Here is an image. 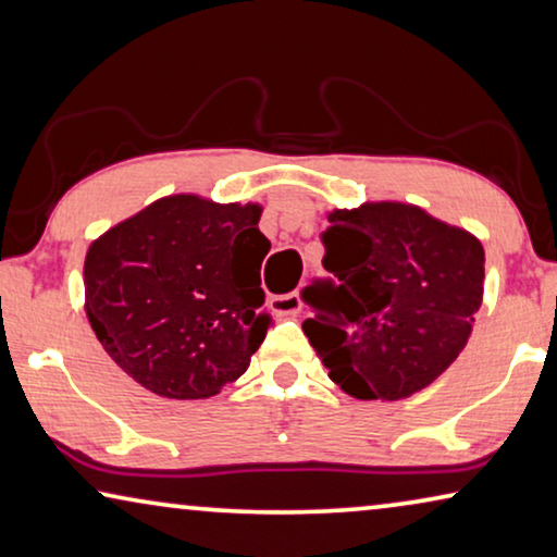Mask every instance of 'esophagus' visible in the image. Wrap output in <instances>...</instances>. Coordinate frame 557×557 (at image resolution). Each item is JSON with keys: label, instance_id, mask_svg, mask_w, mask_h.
I'll return each mask as SVG.
<instances>
[{"label": "esophagus", "instance_id": "1", "mask_svg": "<svg viewBox=\"0 0 557 557\" xmlns=\"http://www.w3.org/2000/svg\"><path fill=\"white\" fill-rule=\"evenodd\" d=\"M272 310L282 318H295V314H300L302 310V300L297 293H289V295H280V297H272Z\"/></svg>", "mask_w": 557, "mask_h": 557}]
</instances>
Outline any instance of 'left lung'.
Here are the masks:
<instances>
[{"label": "left lung", "instance_id": "8db88e82", "mask_svg": "<svg viewBox=\"0 0 557 557\" xmlns=\"http://www.w3.org/2000/svg\"><path fill=\"white\" fill-rule=\"evenodd\" d=\"M325 270L305 287V335L330 380L358 400H403L443 375L483 305L485 250L422 207L364 202L332 210Z\"/></svg>", "mask_w": 557, "mask_h": 557}]
</instances>
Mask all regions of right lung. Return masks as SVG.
<instances>
[{"instance_id": "right-lung-1", "label": "right lung", "mask_w": 557, "mask_h": 557, "mask_svg": "<svg viewBox=\"0 0 557 557\" xmlns=\"http://www.w3.org/2000/svg\"><path fill=\"white\" fill-rule=\"evenodd\" d=\"M262 207L170 195L97 237L85 310L107 355L172 400H205L243 375L262 345Z\"/></svg>"}]
</instances>
